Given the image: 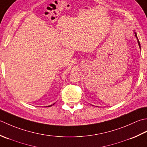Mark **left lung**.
Returning a JSON list of instances; mask_svg holds the SVG:
<instances>
[{"label": "left lung", "instance_id": "obj_1", "mask_svg": "<svg viewBox=\"0 0 147 147\" xmlns=\"http://www.w3.org/2000/svg\"><path fill=\"white\" fill-rule=\"evenodd\" d=\"M134 34H135V36H136V38H137V40H138V45H139V47H140V48L141 49V46H140V42H139L138 39V37H137V35H136V32H134Z\"/></svg>", "mask_w": 147, "mask_h": 147}]
</instances>
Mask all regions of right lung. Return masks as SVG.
Listing matches in <instances>:
<instances>
[{"label": "right lung", "mask_w": 147, "mask_h": 147, "mask_svg": "<svg viewBox=\"0 0 147 147\" xmlns=\"http://www.w3.org/2000/svg\"><path fill=\"white\" fill-rule=\"evenodd\" d=\"M55 104V103H54ZM54 104H53V105H54ZM53 105H49V106H48V107H51V106H53Z\"/></svg>", "instance_id": "1"}]
</instances>
